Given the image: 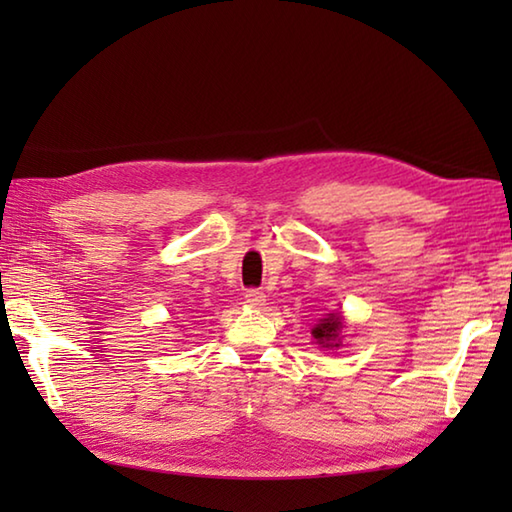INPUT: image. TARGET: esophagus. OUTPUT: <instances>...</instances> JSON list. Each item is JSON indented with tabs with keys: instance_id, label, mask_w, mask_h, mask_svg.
Returning <instances> with one entry per match:
<instances>
[{
	"instance_id": "obj_1",
	"label": "esophagus",
	"mask_w": 512,
	"mask_h": 512,
	"mask_svg": "<svg viewBox=\"0 0 512 512\" xmlns=\"http://www.w3.org/2000/svg\"><path fill=\"white\" fill-rule=\"evenodd\" d=\"M244 297H246V303L248 306H253V308H262L264 306V301H266V295L262 290H257V288H248L246 292H244Z\"/></svg>"
}]
</instances>
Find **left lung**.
Listing matches in <instances>:
<instances>
[{
  "instance_id": "1",
  "label": "left lung",
  "mask_w": 512,
  "mask_h": 512,
  "mask_svg": "<svg viewBox=\"0 0 512 512\" xmlns=\"http://www.w3.org/2000/svg\"><path fill=\"white\" fill-rule=\"evenodd\" d=\"M341 332H343V317L341 312H330L314 325L312 336L325 350H334V347H341Z\"/></svg>"
}]
</instances>
